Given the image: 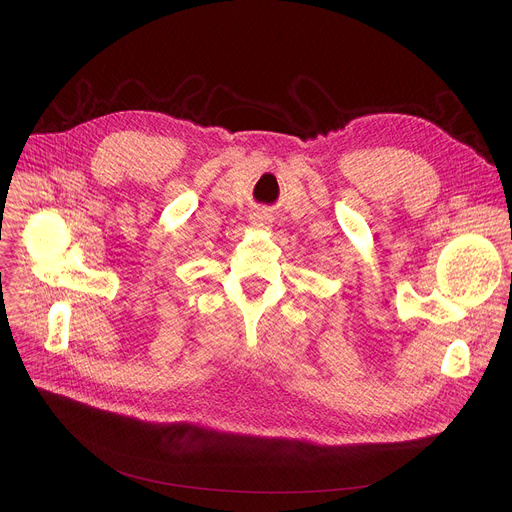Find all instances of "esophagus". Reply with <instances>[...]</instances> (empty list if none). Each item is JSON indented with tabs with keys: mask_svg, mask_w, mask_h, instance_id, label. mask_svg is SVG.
<instances>
[{
	"mask_svg": "<svg viewBox=\"0 0 512 512\" xmlns=\"http://www.w3.org/2000/svg\"><path fill=\"white\" fill-rule=\"evenodd\" d=\"M251 223H253V227H257V229H265L267 225H269V214L267 212H255L253 216H251Z\"/></svg>",
	"mask_w": 512,
	"mask_h": 512,
	"instance_id": "esophagus-1",
	"label": "esophagus"
}]
</instances>
